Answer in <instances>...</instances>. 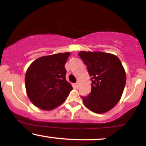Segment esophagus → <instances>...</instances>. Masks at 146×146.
I'll use <instances>...</instances> for the list:
<instances>
[{
    "label": "esophagus",
    "mask_w": 146,
    "mask_h": 146,
    "mask_svg": "<svg viewBox=\"0 0 146 146\" xmlns=\"http://www.w3.org/2000/svg\"><path fill=\"white\" fill-rule=\"evenodd\" d=\"M78 85H79V84L78 83V82H77V83H75V84H74V86H75V88H78Z\"/></svg>",
    "instance_id": "obj_1"
}]
</instances>
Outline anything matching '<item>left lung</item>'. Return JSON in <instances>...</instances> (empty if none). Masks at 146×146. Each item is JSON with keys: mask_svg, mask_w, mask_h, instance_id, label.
I'll use <instances>...</instances> for the list:
<instances>
[{"mask_svg": "<svg viewBox=\"0 0 146 146\" xmlns=\"http://www.w3.org/2000/svg\"><path fill=\"white\" fill-rule=\"evenodd\" d=\"M91 77V92L82 97L86 108L95 113L109 111L120 100L126 82L123 65L115 55L102 51L79 52Z\"/></svg>", "mask_w": 146, "mask_h": 146, "instance_id": "1", "label": "left lung"}]
</instances>
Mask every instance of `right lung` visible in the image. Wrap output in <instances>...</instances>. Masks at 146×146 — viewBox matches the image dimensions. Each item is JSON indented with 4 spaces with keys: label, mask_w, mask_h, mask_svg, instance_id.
I'll list each match as a JSON object with an SVG mask.
<instances>
[{
    "label": "right lung",
    "mask_w": 146,
    "mask_h": 146,
    "mask_svg": "<svg viewBox=\"0 0 146 146\" xmlns=\"http://www.w3.org/2000/svg\"><path fill=\"white\" fill-rule=\"evenodd\" d=\"M70 52L42 56L33 62L25 74V88L33 105L51 110L66 100L73 89L66 80L64 67Z\"/></svg>",
    "instance_id": "right-lung-1"
}]
</instances>
